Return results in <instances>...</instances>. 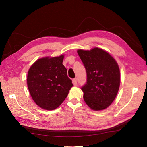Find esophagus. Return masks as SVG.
I'll use <instances>...</instances> for the list:
<instances>
[{
	"mask_svg": "<svg viewBox=\"0 0 147 147\" xmlns=\"http://www.w3.org/2000/svg\"><path fill=\"white\" fill-rule=\"evenodd\" d=\"M77 82H78V79L76 78H74L73 80V84L74 86H76V85H77Z\"/></svg>",
	"mask_w": 147,
	"mask_h": 147,
	"instance_id": "esophagus-1",
	"label": "esophagus"
}]
</instances>
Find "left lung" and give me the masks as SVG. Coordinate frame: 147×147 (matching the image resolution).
<instances>
[{"label":"left lung","mask_w":147,"mask_h":147,"mask_svg":"<svg viewBox=\"0 0 147 147\" xmlns=\"http://www.w3.org/2000/svg\"><path fill=\"white\" fill-rule=\"evenodd\" d=\"M85 66L87 79L82 87L84 99L94 111L103 110L115 98L120 85L118 65L113 57L103 49L78 50Z\"/></svg>","instance_id":"obj_1"}]
</instances>
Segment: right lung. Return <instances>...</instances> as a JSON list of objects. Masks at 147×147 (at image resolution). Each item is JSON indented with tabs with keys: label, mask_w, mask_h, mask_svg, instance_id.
<instances>
[{
	"label": "right lung",
	"mask_w": 147,
	"mask_h": 147,
	"mask_svg": "<svg viewBox=\"0 0 147 147\" xmlns=\"http://www.w3.org/2000/svg\"><path fill=\"white\" fill-rule=\"evenodd\" d=\"M63 55L41 58L29 69L28 87L35 103L46 110H53L60 106L73 86L62 64Z\"/></svg>",
	"instance_id": "1"
}]
</instances>
